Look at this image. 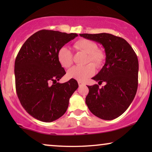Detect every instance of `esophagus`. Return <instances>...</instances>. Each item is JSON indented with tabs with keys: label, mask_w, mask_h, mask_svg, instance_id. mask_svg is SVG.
Segmentation results:
<instances>
[{
	"label": "esophagus",
	"mask_w": 152,
	"mask_h": 152,
	"mask_svg": "<svg viewBox=\"0 0 152 152\" xmlns=\"http://www.w3.org/2000/svg\"><path fill=\"white\" fill-rule=\"evenodd\" d=\"M78 84H79V86H84V83L81 82H78Z\"/></svg>",
	"instance_id": "esophagus-1"
}]
</instances>
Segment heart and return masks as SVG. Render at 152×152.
Returning <instances> with one entry per match:
<instances>
[{
	"label": "heart",
	"instance_id": "obj_1",
	"mask_svg": "<svg viewBox=\"0 0 152 152\" xmlns=\"http://www.w3.org/2000/svg\"><path fill=\"white\" fill-rule=\"evenodd\" d=\"M73 47L76 50L86 54V64L92 62L97 68H101L103 66L106 59V53L104 50L97 48L95 42L89 39H81L75 42ZM57 59L64 68H69L72 64V52L66 46L60 48L57 53ZM93 65L92 64H88L82 66H73L68 70V77L84 82L95 73V68Z\"/></svg>",
	"mask_w": 152,
	"mask_h": 152
}]
</instances>
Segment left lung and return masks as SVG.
I'll use <instances>...</instances> for the list:
<instances>
[{
	"instance_id": "8db88e82",
	"label": "left lung",
	"mask_w": 152,
	"mask_h": 152,
	"mask_svg": "<svg viewBox=\"0 0 152 152\" xmlns=\"http://www.w3.org/2000/svg\"><path fill=\"white\" fill-rule=\"evenodd\" d=\"M85 39L103 45L106 62L93 80L105 82L88 86L86 104L93 115L111 120L121 115L134 100L138 88V60L125 39L108 33L80 34Z\"/></svg>"
}]
</instances>
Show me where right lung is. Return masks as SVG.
<instances>
[{
    "label": "right lung",
    "instance_id": "right-lung-1",
    "mask_svg": "<svg viewBox=\"0 0 152 152\" xmlns=\"http://www.w3.org/2000/svg\"><path fill=\"white\" fill-rule=\"evenodd\" d=\"M59 31L42 30L27 39L15 60L16 91L24 109L33 118L50 122L66 113L77 82H57L65 70L59 64L60 48L77 37Z\"/></svg>",
    "mask_w": 152,
    "mask_h": 152
}]
</instances>
